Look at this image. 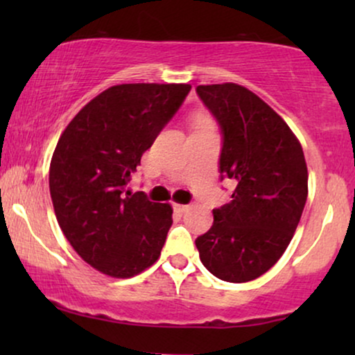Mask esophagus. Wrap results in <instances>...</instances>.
I'll return each instance as SVG.
<instances>
[{
  "mask_svg": "<svg viewBox=\"0 0 355 355\" xmlns=\"http://www.w3.org/2000/svg\"><path fill=\"white\" fill-rule=\"evenodd\" d=\"M173 208H174V210H176L178 213H184V211H186L187 210V205H182V203H173Z\"/></svg>",
  "mask_w": 355,
  "mask_h": 355,
  "instance_id": "obj_1",
  "label": "esophagus"
}]
</instances>
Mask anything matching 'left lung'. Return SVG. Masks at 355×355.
Listing matches in <instances>:
<instances>
[{
  "label": "left lung",
  "mask_w": 355,
  "mask_h": 355,
  "mask_svg": "<svg viewBox=\"0 0 355 355\" xmlns=\"http://www.w3.org/2000/svg\"><path fill=\"white\" fill-rule=\"evenodd\" d=\"M196 92L220 125L221 181L234 182L231 202L213 210L196 245L211 275L247 283L288 249L307 202V164L289 125L254 92L237 84Z\"/></svg>",
  "instance_id": "left-lung-1"
}]
</instances>
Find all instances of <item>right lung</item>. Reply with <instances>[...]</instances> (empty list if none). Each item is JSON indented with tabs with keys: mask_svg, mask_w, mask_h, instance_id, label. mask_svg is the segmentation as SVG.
Wrapping results in <instances>:
<instances>
[{
	"mask_svg": "<svg viewBox=\"0 0 355 355\" xmlns=\"http://www.w3.org/2000/svg\"><path fill=\"white\" fill-rule=\"evenodd\" d=\"M189 92V84L110 87L58 140L50 164L58 223L72 249L101 273L130 278L162 254L173 208L125 186Z\"/></svg>",
	"mask_w": 355,
	"mask_h": 355,
	"instance_id": "right-lung-1",
	"label": "right lung"
}]
</instances>
